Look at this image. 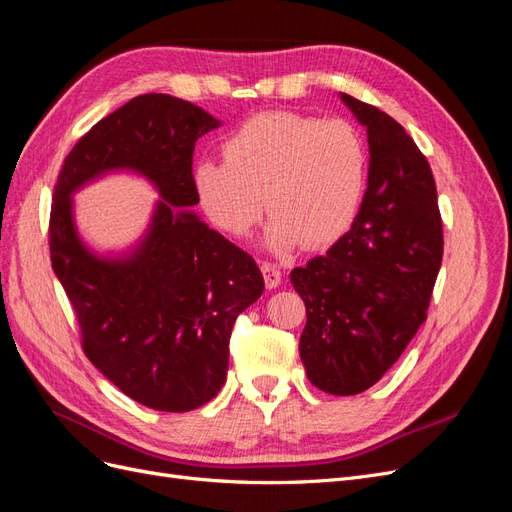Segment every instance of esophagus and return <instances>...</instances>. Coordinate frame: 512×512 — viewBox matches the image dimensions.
<instances>
[{
    "label": "esophagus",
    "mask_w": 512,
    "mask_h": 512,
    "mask_svg": "<svg viewBox=\"0 0 512 512\" xmlns=\"http://www.w3.org/2000/svg\"><path fill=\"white\" fill-rule=\"evenodd\" d=\"M260 271H262V275H265L267 288H277V286H280V282H282V269H280V265H275V262L265 260L260 265Z\"/></svg>",
    "instance_id": "esophagus-1"
}]
</instances>
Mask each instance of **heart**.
I'll use <instances>...</instances> for the list:
<instances>
[{"mask_svg": "<svg viewBox=\"0 0 512 512\" xmlns=\"http://www.w3.org/2000/svg\"><path fill=\"white\" fill-rule=\"evenodd\" d=\"M222 153L224 162L198 160L192 183L207 218L232 237H245L267 207L273 250L322 247L361 209L367 147L344 119L260 113L228 134Z\"/></svg>", "mask_w": 512, "mask_h": 512, "instance_id": "obj_1", "label": "heart"}]
</instances>
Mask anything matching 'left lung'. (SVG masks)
<instances>
[{
    "instance_id": "obj_1",
    "label": "left lung",
    "mask_w": 512,
    "mask_h": 512,
    "mask_svg": "<svg viewBox=\"0 0 512 512\" xmlns=\"http://www.w3.org/2000/svg\"><path fill=\"white\" fill-rule=\"evenodd\" d=\"M339 96L367 130V190L346 235L292 269L290 282L307 312L299 352L309 382L356 395L391 369L427 320L444 239L421 149L380 108Z\"/></svg>"
}]
</instances>
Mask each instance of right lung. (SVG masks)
Instances as JSON below:
<instances>
[{"label": "right lung", "mask_w": 512, "mask_h": 512, "mask_svg": "<svg viewBox=\"0 0 512 512\" xmlns=\"http://www.w3.org/2000/svg\"><path fill=\"white\" fill-rule=\"evenodd\" d=\"M218 126L192 102L132 98L72 147L55 183L51 262L87 359L160 412H188L220 393L232 324L265 290L254 258L190 211L194 143ZM113 169L145 176L163 200L134 251L98 257L75 232L71 194Z\"/></svg>", "instance_id": "add662e5"}]
</instances>
